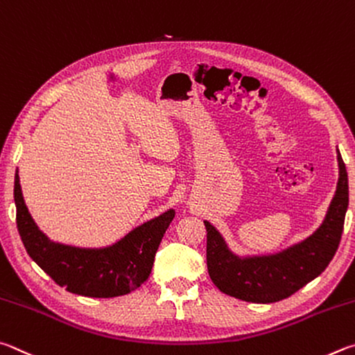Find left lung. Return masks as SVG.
<instances>
[{
  "label": "left lung",
  "instance_id": "8db88e82",
  "mask_svg": "<svg viewBox=\"0 0 355 355\" xmlns=\"http://www.w3.org/2000/svg\"><path fill=\"white\" fill-rule=\"evenodd\" d=\"M337 159L340 168L337 191L326 218L301 243L268 256L239 257L229 250L221 234L209 221H204L209 276L223 293L246 302H277L296 293L326 270L338 250L349 204L347 173L340 151Z\"/></svg>",
  "mask_w": 355,
  "mask_h": 355
}]
</instances>
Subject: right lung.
<instances>
[{
	"instance_id": "right-lung-1",
	"label": "right lung",
	"mask_w": 355,
	"mask_h": 355,
	"mask_svg": "<svg viewBox=\"0 0 355 355\" xmlns=\"http://www.w3.org/2000/svg\"><path fill=\"white\" fill-rule=\"evenodd\" d=\"M14 200L17 227L29 257L60 287L89 297H115L139 288L151 275L155 252L174 218L170 209L132 229L114 245L76 248L51 241L37 227L23 200L18 170Z\"/></svg>"
}]
</instances>
